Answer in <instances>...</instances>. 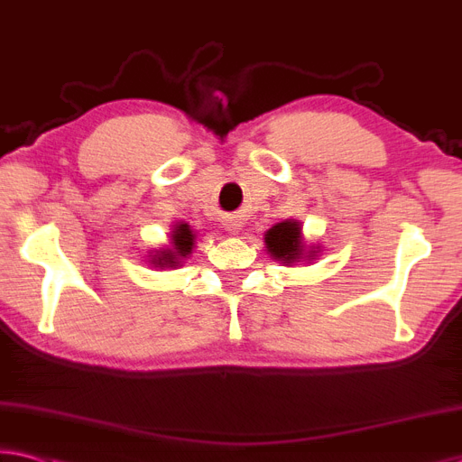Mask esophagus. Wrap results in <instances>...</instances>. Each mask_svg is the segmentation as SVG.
I'll return each mask as SVG.
<instances>
[{"label": "esophagus", "instance_id": "esophagus-1", "mask_svg": "<svg viewBox=\"0 0 462 462\" xmlns=\"http://www.w3.org/2000/svg\"><path fill=\"white\" fill-rule=\"evenodd\" d=\"M226 228H228V232L232 234H238L243 230V222H238V219H228V222H226Z\"/></svg>", "mask_w": 462, "mask_h": 462}]
</instances>
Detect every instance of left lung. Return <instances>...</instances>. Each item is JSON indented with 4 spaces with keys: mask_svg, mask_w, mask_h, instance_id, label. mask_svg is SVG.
<instances>
[{
    "mask_svg": "<svg viewBox=\"0 0 462 462\" xmlns=\"http://www.w3.org/2000/svg\"><path fill=\"white\" fill-rule=\"evenodd\" d=\"M265 248L271 257L275 261H282L283 265L310 261L317 257L319 253L314 251V246L306 248L302 222H300V219H285V222H280L275 224L273 228H269L265 232Z\"/></svg>",
    "mask_w": 462,
    "mask_h": 462,
    "instance_id": "obj_1",
    "label": "left lung"
}]
</instances>
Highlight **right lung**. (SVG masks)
Segmentation results:
<instances>
[{
    "mask_svg": "<svg viewBox=\"0 0 462 462\" xmlns=\"http://www.w3.org/2000/svg\"><path fill=\"white\" fill-rule=\"evenodd\" d=\"M195 248V232L185 222H177L171 230V245L158 251H152L148 257L153 267L179 269L182 261L191 257Z\"/></svg>",
    "mask_w": 462,
    "mask_h": 462,
    "instance_id": "1",
    "label": "right lung"
}]
</instances>
